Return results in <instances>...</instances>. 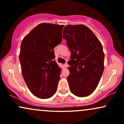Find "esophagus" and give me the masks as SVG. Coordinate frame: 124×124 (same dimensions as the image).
I'll list each match as a JSON object with an SVG mask.
<instances>
[{"label": "esophagus", "instance_id": "1", "mask_svg": "<svg viewBox=\"0 0 124 124\" xmlns=\"http://www.w3.org/2000/svg\"><path fill=\"white\" fill-rule=\"evenodd\" d=\"M63 67H64V68H66V67H67V66H68V64H67L66 63H65V64H63Z\"/></svg>", "mask_w": 124, "mask_h": 124}]
</instances>
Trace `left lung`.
Wrapping results in <instances>:
<instances>
[{
    "instance_id": "left-lung-1",
    "label": "left lung",
    "mask_w": 124,
    "mask_h": 124,
    "mask_svg": "<svg viewBox=\"0 0 124 124\" xmlns=\"http://www.w3.org/2000/svg\"><path fill=\"white\" fill-rule=\"evenodd\" d=\"M63 38L71 52L68 62L69 87L75 96L83 97L92 94L99 85L104 70L103 46L94 34L84 25L65 27Z\"/></svg>"
}]
</instances>
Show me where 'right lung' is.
Returning <instances> with one entry per match:
<instances>
[{
  "label": "right lung",
  "mask_w": 124,
  "mask_h": 124,
  "mask_svg": "<svg viewBox=\"0 0 124 124\" xmlns=\"http://www.w3.org/2000/svg\"><path fill=\"white\" fill-rule=\"evenodd\" d=\"M64 25L42 23L23 39L19 59L21 73L30 92L39 99L56 93L61 69L55 61L54 48L62 40Z\"/></svg>",
  "instance_id": "right-lung-1"
}]
</instances>
